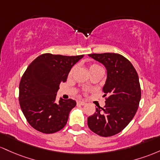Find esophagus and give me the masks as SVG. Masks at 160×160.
Listing matches in <instances>:
<instances>
[{
	"mask_svg": "<svg viewBox=\"0 0 160 160\" xmlns=\"http://www.w3.org/2000/svg\"><path fill=\"white\" fill-rule=\"evenodd\" d=\"M77 103L80 104V105H82V106L85 105V104H86V103H85V101H82V100H78V101L77 102Z\"/></svg>",
	"mask_w": 160,
	"mask_h": 160,
	"instance_id": "34e87169",
	"label": "esophagus"
}]
</instances>
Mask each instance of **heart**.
Segmentation results:
<instances>
[{"label":"heart","mask_w":160,"mask_h":160,"mask_svg":"<svg viewBox=\"0 0 160 160\" xmlns=\"http://www.w3.org/2000/svg\"><path fill=\"white\" fill-rule=\"evenodd\" d=\"M102 69V67L99 65H98V64H91V66H90V71L91 70H93V69ZM73 70H74V68H72V69H71L70 72H69V75H71L72 73Z\"/></svg>","instance_id":"heart-1"}]
</instances>
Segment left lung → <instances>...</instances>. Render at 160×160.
Segmentation results:
<instances>
[{
	"mask_svg": "<svg viewBox=\"0 0 160 160\" xmlns=\"http://www.w3.org/2000/svg\"><path fill=\"white\" fill-rule=\"evenodd\" d=\"M89 57L101 62L107 72L103 88L105 106L96 108L88 118V125L95 134L110 137L119 133L133 119L141 97L137 71L128 59L115 53H91Z\"/></svg>",
	"mask_w": 160,
	"mask_h": 160,
	"instance_id": "1",
	"label": "left lung"
}]
</instances>
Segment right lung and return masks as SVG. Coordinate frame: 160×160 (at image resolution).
I'll use <instances>...</instances> for the list:
<instances>
[{"mask_svg":"<svg viewBox=\"0 0 160 160\" xmlns=\"http://www.w3.org/2000/svg\"><path fill=\"white\" fill-rule=\"evenodd\" d=\"M84 55L62 56L44 53L35 59L22 75L19 100L23 114L32 128L44 134L59 132L66 125L69 112L76 105L72 99L56 102L61 82Z\"/></svg>","mask_w":160,"mask_h":160,"instance_id":"obj_1","label":"right lung"}]
</instances>
